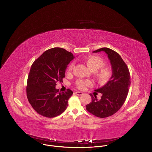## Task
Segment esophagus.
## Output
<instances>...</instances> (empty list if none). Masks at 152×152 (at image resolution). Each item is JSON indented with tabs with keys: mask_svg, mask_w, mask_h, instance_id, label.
<instances>
[{
	"mask_svg": "<svg viewBox=\"0 0 152 152\" xmlns=\"http://www.w3.org/2000/svg\"><path fill=\"white\" fill-rule=\"evenodd\" d=\"M75 94L76 95H78V96H81V95H82L83 94V92H75Z\"/></svg>",
	"mask_w": 152,
	"mask_h": 152,
	"instance_id": "obj_1",
	"label": "esophagus"
}]
</instances>
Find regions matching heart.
<instances>
[{
    "mask_svg": "<svg viewBox=\"0 0 152 152\" xmlns=\"http://www.w3.org/2000/svg\"><path fill=\"white\" fill-rule=\"evenodd\" d=\"M85 63L88 66L92 71H98L95 72L96 79L101 83H106L112 77V70L108 66H104L105 62L103 58L97 56H89L84 58ZM74 64L71 63L68 67V71H71L72 69ZM91 84L89 80H78L77 81V87L80 89H83L86 86H89Z\"/></svg>",
    "mask_w": 152,
    "mask_h": 152,
    "instance_id": "1",
    "label": "heart"
}]
</instances>
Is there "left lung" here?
Wrapping results in <instances>:
<instances>
[{
    "label": "left lung",
    "instance_id": "8db88e82",
    "mask_svg": "<svg viewBox=\"0 0 152 152\" xmlns=\"http://www.w3.org/2000/svg\"><path fill=\"white\" fill-rule=\"evenodd\" d=\"M104 51L110 61L112 74L106 84L95 91L102 94L99 100L91 94V102L87 105V110L101 118L115 114L122 107L127 97L130 86L129 71L120 55L106 47L96 50L93 53Z\"/></svg>",
    "mask_w": 152,
    "mask_h": 152
}]
</instances>
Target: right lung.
<instances>
[{
	"instance_id": "right-lung-1",
	"label": "right lung",
	"mask_w": 152,
	"mask_h": 152,
	"mask_svg": "<svg viewBox=\"0 0 152 152\" xmlns=\"http://www.w3.org/2000/svg\"><path fill=\"white\" fill-rule=\"evenodd\" d=\"M74 56L65 49H49L36 59L31 66L27 78L26 92L28 102L39 114L54 118L65 110L73 92H65L56 88L57 82H63L67 65Z\"/></svg>"
}]
</instances>
